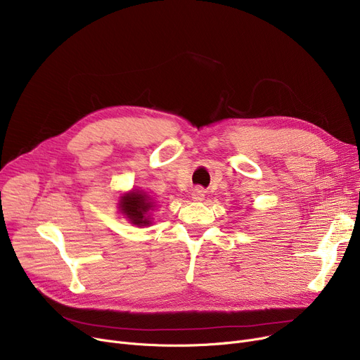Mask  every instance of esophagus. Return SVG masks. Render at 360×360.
<instances>
[{"mask_svg": "<svg viewBox=\"0 0 360 360\" xmlns=\"http://www.w3.org/2000/svg\"><path fill=\"white\" fill-rule=\"evenodd\" d=\"M204 197H205V191L202 190L201 186H195L194 190H193L191 198H193L194 201H202V200H204Z\"/></svg>", "mask_w": 360, "mask_h": 360, "instance_id": "esophagus-1", "label": "esophagus"}]
</instances>
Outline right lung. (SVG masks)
<instances>
[{
  "label": "right lung",
  "mask_w": 360,
  "mask_h": 360,
  "mask_svg": "<svg viewBox=\"0 0 360 360\" xmlns=\"http://www.w3.org/2000/svg\"><path fill=\"white\" fill-rule=\"evenodd\" d=\"M121 210L127 217L137 226H146L150 223V220L146 217V213L150 210L151 202L148 201V197L141 193H129L121 198Z\"/></svg>",
  "instance_id": "right-lung-1"
}]
</instances>
